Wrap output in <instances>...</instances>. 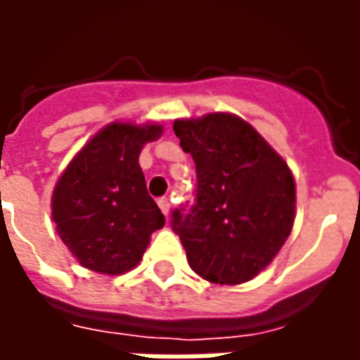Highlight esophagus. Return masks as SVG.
<instances>
[{
    "instance_id": "34e87169",
    "label": "esophagus",
    "mask_w": 360,
    "mask_h": 360,
    "mask_svg": "<svg viewBox=\"0 0 360 360\" xmlns=\"http://www.w3.org/2000/svg\"><path fill=\"white\" fill-rule=\"evenodd\" d=\"M158 206H160V210L164 212L165 216L169 214V208H172V202H169V198L167 196H162L160 200H158Z\"/></svg>"
}]
</instances>
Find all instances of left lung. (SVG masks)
Segmentation results:
<instances>
[{
	"instance_id": "1",
	"label": "left lung",
	"mask_w": 360,
	"mask_h": 360,
	"mask_svg": "<svg viewBox=\"0 0 360 360\" xmlns=\"http://www.w3.org/2000/svg\"><path fill=\"white\" fill-rule=\"evenodd\" d=\"M196 165L195 204L172 214L191 268L212 283H245L291 233L295 181L287 164L243 119L210 113L173 123Z\"/></svg>"
}]
</instances>
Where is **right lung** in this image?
Instances as JSON below:
<instances>
[{"mask_svg":"<svg viewBox=\"0 0 360 360\" xmlns=\"http://www.w3.org/2000/svg\"><path fill=\"white\" fill-rule=\"evenodd\" d=\"M160 125L111 123L67 165L51 198V216L67 249L89 270L117 276L141 262L150 235L165 224L139 165Z\"/></svg>","mask_w":360,"mask_h":360,"instance_id":"right-lung-1","label":"right lung"}]
</instances>
